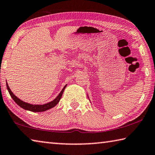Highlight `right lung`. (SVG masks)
I'll list each match as a JSON object with an SVG mask.
<instances>
[{
  "instance_id": "right-lung-1",
  "label": "right lung",
  "mask_w": 155,
  "mask_h": 155,
  "mask_svg": "<svg viewBox=\"0 0 155 155\" xmlns=\"http://www.w3.org/2000/svg\"><path fill=\"white\" fill-rule=\"evenodd\" d=\"M66 85L64 86V87L63 88V90H61V92L59 93V95L56 97V98L54 99L52 101L50 102V103H48L44 104H31L25 103V102L21 101V100L18 98L16 96H15L14 93L12 92L11 90H10V88L8 86V84H7V90H8L10 96H11L13 100H14V101L15 102V103L18 104V105H19L20 107H22V109H24L25 110H28V111H31L33 112L45 111H46V110H48L52 108V107H54V106H56L59 102L60 99H61L62 94L64 91L65 88L66 87Z\"/></svg>"
}]
</instances>
